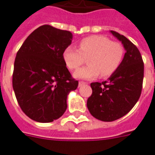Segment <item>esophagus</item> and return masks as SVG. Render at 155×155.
<instances>
[{
    "mask_svg": "<svg viewBox=\"0 0 155 155\" xmlns=\"http://www.w3.org/2000/svg\"><path fill=\"white\" fill-rule=\"evenodd\" d=\"M87 83H85V82H83V81H79V83H78V87H82L83 86V85H85Z\"/></svg>",
    "mask_w": 155,
    "mask_h": 155,
    "instance_id": "34e87169",
    "label": "esophagus"
}]
</instances>
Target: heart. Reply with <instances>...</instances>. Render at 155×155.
Returning <instances> with one entry per match:
<instances>
[{
    "label": "heart",
    "mask_w": 155,
    "mask_h": 155,
    "mask_svg": "<svg viewBox=\"0 0 155 155\" xmlns=\"http://www.w3.org/2000/svg\"><path fill=\"white\" fill-rule=\"evenodd\" d=\"M124 48L117 41H112L104 36H91L80 41L79 49L68 47L64 49L62 58L70 70L79 68L88 58V65L74 72V78L92 79L101 74L104 78L113 75L121 65Z\"/></svg>",
    "instance_id": "b5f03b06"
}]
</instances>
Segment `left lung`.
Segmentation results:
<instances>
[{"instance_id": "left-lung-1", "label": "left lung", "mask_w": 155, "mask_h": 155, "mask_svg": "<svg viewBox=\"0 0 155 155\" xmlns=\"http://www.w3.org/2000/svg\"><path fill=\"white\" fill-rule=\"evenodd\" d=\"M110 32L124 45L121 65L107 81L92 83V95L87 106L90 114L101 121L112 122L124 117L139 100L143 79V62L139 49L124 36Z\"/></svg>"}]
</instances>
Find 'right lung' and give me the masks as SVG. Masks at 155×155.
Segmentation results:
<instances>
[{
  "mask_svg": "<svg viewBox=\"0 0 155 155\" xmlns=\"http://www.w3.org/2000/svg\"><path fill=\"white\" fill-rule=\"evenodd\" d=\"M72 40L68 31L43 25L27 37L16 53L13 89L21 110L34 121L50 123L62 116L68 95L78 87L62 58Z\"/></svg>",
  "mask_w": 155,
  "mask_h": 155,
  "instance_id": "1",
  "label": "right lung"
}]
</instances>
